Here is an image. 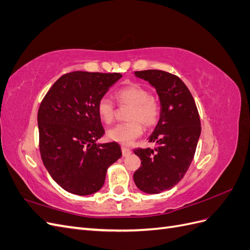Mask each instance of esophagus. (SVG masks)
Returning a JSON list of instances; mask_svg holds the SVG:
<instances>
[{
  "label": "esophagus",
  "mask_w": 250,
  "mask_h": 250,
  "mask_svg": "<svg viewBox=\"0 0 250 250\" xmlns=\"http://www.w3.org/2000/svg\"><path fill=\"white\" fill-rule=\"evenodd\" d=\"M130 153H131L130 148H128L126 146H122V154H123V156H128Z\"/></svg>",
  "instance_id": "34e87169"
}]
</instances>
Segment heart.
Segmentation results:
<instances>
[{
    "mask_svg": "<svg viewBox=\"0 0 250 250\" xmlns=\"http://www.w3.org/2000/svg\"><path fill=\"white\" fill-rule=\"evenodd\" d=\"M120 104L131 105L128 115L129 122L118 124L108 130V138L121 144H130L143 133V125L154 126L161 115L160 103L149 89L138 83H130L116 90ZM97 112L104 123L110 124L115 118V104L107 97H102L97 104Z\"/></svg>",
    "mask_w": 250,
    "mask_h": 250,
    "instance_id": "obj_1",
    "label": "heart"
}]
</instances>
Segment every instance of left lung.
Here are the masks:
<instances>
[{
    "instance_id": "left-lung-1",
    "label": "left lung",
    "mask_w": 250,
    "mask_h": 250,
    "mask_svg": "<svg viewBox=\"0 0 250 250\" xmlns=\"http://www.w3.org/2000/svg\"><path fill=\"white\" fill-rule=\"evenodd\" d=\"M134 75L156 89L162 107L149 137L156 147L133 150L141 160L133 179L141 191L160 194L176 186L190 167L201 132L200 118L192 94L179 77L161 70Z\"/></svg>"
}]
</instances>
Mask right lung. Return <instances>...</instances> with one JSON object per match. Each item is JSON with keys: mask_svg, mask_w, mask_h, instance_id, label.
Masks as SVG:
<instances>
[{"mask_svg": "<svg viewBox=\"0 0 250 250\" xmlns=\"http://www.w3.org/2000/svg\"><path fill=\"white\" fill-rule=\"evenodd\" d=\"M121 77L120 73H67L41 103L37 122L42 160L66 192L80 196L98 192L109 166L122 156L118 143H97L105 133L98 101Z\"/></svg>", "mask_w": 250, "mask_h": 250, "instance_id": "obj_1", "label": "right lung"}]
</instances>
